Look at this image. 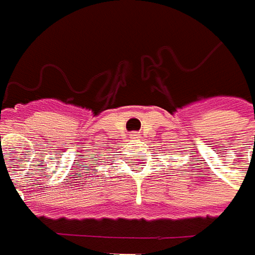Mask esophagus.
I'll return each instance as SVG.
<instances>
[{"mask_svg":"<svg viewBox=\"0 0 255 255\" xmlns=\"http://www.w3.org/2000/svg\"><path fill=\"white\" fill-rule=\"evenodd\" d=\"M130 137L131 139H137V137H139V133H137V131H133L130 134Z\"/></svg>","mask_w":255,"mask_h":255,"instance_id":"34e87169","label":"esophagus"}]
</instances>
